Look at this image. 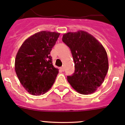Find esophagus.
Returning <instances> with one entry per match:
<instances>
[{
    "instance_id": "1",
    "label": "esophagus",
    "mask_w": 125,
    "mask_h": 125,
    "mask_svg": "<svg viewBox=\"0 0 125 125\" xmlns=\"http://www.w3.org/2000/svg\"><path fill=\"white\" fill-rule=\"evenodd\" d=\"M60 69L62 70V71H64L65 67H63V66H62V67L60 68Z\"/></svg>"
}]
</instances>
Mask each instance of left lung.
I'll return each mask as SVG.
<instances>
[{"mask_svg": "<svg viewBox=\"0 0 125 125\" xmlns=\"http://www.w3.org/2000/svg\"><path fill=\"white\" fill-rule=\"evenodd\" d=\"M62 41L71 51L75 71L67 81L75 91L87 95L94 93L103 83L108 70L105 49L92 34L85 31L68 32Z\"/></svg>", "mask_w": 125, "mask_h": 125, "instance_id": "8db88e82", "label": "left lung"}]
</instances>
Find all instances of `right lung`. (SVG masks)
<instances>
[{"label": "right lung", "mask_w": 125, "mask_h": 125, "mask_svg": "<svg viewBox=\"0 0 125 125\" xmlns=\"http://www.w3.org/2000/svg\"><path fill=\"white\" fill-rule=\"evenodd\" d=\"M60 33L40 31L23 42L17 53L15 70L20 83L29 94H45L55 82L59 71L54 67L50 52Z\"/></svg>", "instance_id": "obj_1"}]
</instances>
